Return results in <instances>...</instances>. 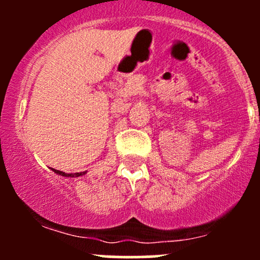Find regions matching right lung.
<instances>
[{
	"instance_id": "1",
	"label": "right lung",
	"mask_w": 260,
	"mask_h": 260,
	"mask_svg": "<svg viewBox=\"0 0 260 260\" xmlns=\"http://www.w3.org/2000/svg\"><path fill=\"white\" fill-rule=\"evenodd\" d=\"M55 174H57L59 176H63V177H79V176H84L86 174V171H83V172H76V174H66L63 171H59V170H55V169H51Z\"/></svg>"
}]
</instances>
